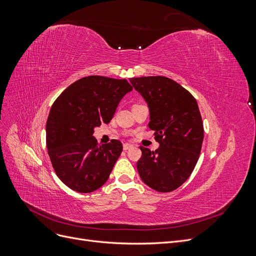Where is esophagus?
<instances>
[{
    "label": "esophagus",
    "mask_w": 256,
    "mask_h": 256,
    "mask_svg": "<svg viewBox=\"0 0 256 256\" xmlns=\"http://www.w3.org/2000/svg\"><path fill=\"white\" fill-rule=\"evenodd\" d=\"M131 147H132V145H131L130 143H125L122 146V148H124V150H128L129 148H131Z\"/></svg>",
    "instance_id": "esophagus-1"
}]
</instances>
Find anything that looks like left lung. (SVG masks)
I'll use <instances>...</instances> for the list:
<instances>
[{
	"instance_id": "obj_1",
	"label": "left lung",
	"mask_w": 256,
	"mask_h": 256,
	"mask_svg": "<svg viewBox=\"0 0 256 256\" xmlns=\"http://www.w3.org/2000/svg\"><path fill=\"white\" fill-rule=\"evenodd\" d=\"M130 82L148 106V127L160 145L154 152L140 146L138 175L152 189L171 192L188 180L200 157L204 128L198 102L166 76L131 78Z\"/></svg>"
}]
</instances>
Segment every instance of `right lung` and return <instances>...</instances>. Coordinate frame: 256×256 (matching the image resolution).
Masks as SVG:
<instances>
[{"instance_id": "add662e5", "label": "right lung", "mask_w": 256, "mask_h": 256, "mask_svg": "<svg viewBox=\"0 0 256 256\" xmlns=\"http://www.w3.org/2000/svg\"><path fill=\"white\" fill-rule=\"evenodd\" d=\"M132 90L126 79L85 76L62 92L51 106L46 142L52 166L67 187L90 193L109 178L122 145H99L94 128L110 122L122 98Z\"/></svg>"}]
</instances>
